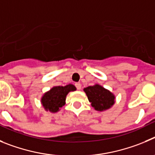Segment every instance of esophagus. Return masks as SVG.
Masks as SVG:
<instances>
[{"label":"esophagus","mask_w":155,"mask_h":155,"mask_svg":"<svg viewBox=\"0 0 155 155\" xmlns=\"http://www.w3.org/2000/svg\"><path fill=\"white\" fill-rule=\"evenodd\" d=\"M75 86H76V87L77 88V90H81V87H82V86H81V83H76V84H75Z\"/></svg>","instance_id":"34e87169"}]
</instances>
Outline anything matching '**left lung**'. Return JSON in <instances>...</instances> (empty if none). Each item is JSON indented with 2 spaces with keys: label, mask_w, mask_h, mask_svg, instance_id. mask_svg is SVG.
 I'll use <instances>...</instances> for the list:
<instances>
[{
  "label": "left lung",
  "mask_w": 155,
  "mask_h": 155,
  "mask_svg": "<svg viewBox=\"0 0 155 155\" xmlns=\"http://www.w3.org/2000/svg\"><path fill=\"white\" fill-rule=\"evenodd\" d=\"M94 110L106 111L115 104V95L100 84H94L83 89Z\"/></svg>",
  "instance_id": "8db88e82"
}]
</instances>
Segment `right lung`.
<instances>
[{
  "label": "right lung",
  "mask_w": 155,
  "mask_h": 155,
  "mask_svg": "<svg viewBox=\"0 0 155 155\" xmlns=\"http://www.w3.org/2000/svg\"><path fill=\"white\" fill-rule=\"evenodd\" d=\"M76 90V86L72 84H68L65 86H53L41 97V106L45 111H49L52 114L57 113L65 104V99L68 93Z\"/></svg>",
  "instance_id": "obj_1"
}]
</instances>
